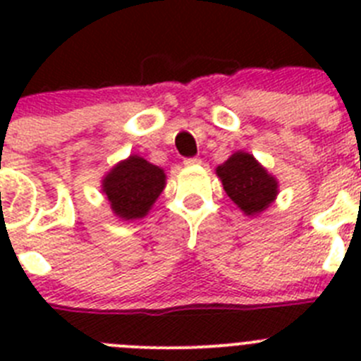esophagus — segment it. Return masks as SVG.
<instances>
[{
  "label": "esophagus",
  "mask_w": 361,
  "mask_h": 361,
  "mask_svg": "<svg viewBox=\"0 0 361 361\" xmlns=\"http://www.w3.org/2000/svg\"><path fill=\"white\" fill-rule=\"evenodd\" d=\"M200 159L199 157H191V159H186V161H184V164L186 166H197V164H200Z\"/></svg>",
  "instance_id": "34e87169"
}]
</instances>
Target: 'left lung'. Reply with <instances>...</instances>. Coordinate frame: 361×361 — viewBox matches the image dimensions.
<instances>
[{
    "instance_id": "8db88e82",
    "label": "left lung",
    "mask_w": 361,
    "mask_h": 361,
    "mask_svg": "<svg viewBox=\"0 0 361 361\" xmlns=\"http://www.w3.org/2000/svg\"><path fill=\"white\" fill-rule=\"evenodd\" d=\"M216 175L229 199L247 216L266 212L279 195V180L247 152H235L216 166Z\"/></svg>"
}]
</instances>
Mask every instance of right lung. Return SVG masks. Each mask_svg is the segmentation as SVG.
Here are the masks:
<instances>
[{"label":"right lung","instance_id":"right-lung-1","mask_svg":"<svg viewBox=\"0 0 361 361\" xmlns=\"http://www.w3.org/2000/svg\"><path fill=\"white\" fill-rule=\"evenodd\" d=\"M164 186V170L139 155L119 161L101 180L111 213L128 222L148 215Z\"/></svg>","mask_w":361,"mask_h":361}]
</instances>
